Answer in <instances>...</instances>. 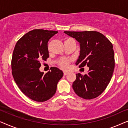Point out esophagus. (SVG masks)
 Here are the masks:
<instances>
[{"label":"esophagus","mask_w":128,"mask_h":128,"mask_svg":"<svg viewBox=\"0 0 128 128\" xmlns=\"http://www.w3.org/2000/svg\"><path fill=\"white\" fill-rule=\"evenodd\" d=\"M68 73V72H66V71H64V76H65V75H66Z\"/></svg>","instance_id":"esophagus-1"}]
</instances>
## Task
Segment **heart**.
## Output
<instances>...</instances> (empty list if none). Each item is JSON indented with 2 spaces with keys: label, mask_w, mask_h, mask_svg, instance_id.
<instances>
[{
  "label": "heart",
  "mask_w": 128,
  "mask_h": 128,
  "mask_svg": "<svg viewBox=\"0 0 128 128\" xmlns=\"http://www.w3.org/2000/svg\"><path fill=\"white\" fill-rule=\"evenodd\" d=\"M68 64H69V60L66 59H62V60H60V63H59V64H60L61 68L64 69H67L68 68Z\"/></svg>",
  "instance_id": "1"
}]
</instances>
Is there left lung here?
I'll list each match as a JSON object with an SVG mask.
<instances>
[{
    "label": "left lung",
    "mask_w": 128,
    "mask_h": 128,
    "mask_svg": "<svg viewBox=\"0 0 128 128\" xmlns=\"http://www.w3.org/2000/svg\"><path fill=\"white\" fill-rule=\"evenodd\" d=\"M80 44V55L76 62L79 67L89 68L87 74H76L73 90L80 97L91 100L97 97L109 84L115 67L114 52L106 36L93 31H64Z\"/></svg>",
    "instance_id": "8db88e82"
}]
</instances>
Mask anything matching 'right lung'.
<instances>
[{"instance_id": "right-lung-1", "label": "right lung", "mask_w": 128, "mask_h": 128, "mask_svg": "<svg viewBox=\"0 0 128 128\" xmlns=\"http://www.w3.org/2000/svg\"><path fill=\"white\" fill-rule=\"evenodd\" d=\"M56 31L33 30L17 42L12 60V74L18 88L32 100L44 102L53 97L63 72L50 68L45 74L40 70V61L49 57L48 42Z\"/></svg>"}]
</instances>
